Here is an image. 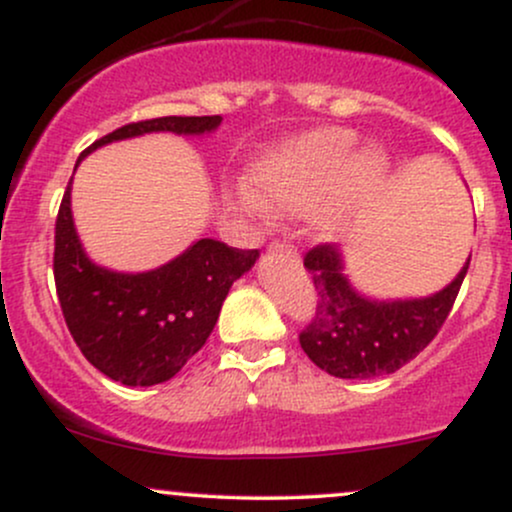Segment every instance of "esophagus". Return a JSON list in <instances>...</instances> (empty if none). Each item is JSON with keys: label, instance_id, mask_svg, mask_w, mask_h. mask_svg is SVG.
Listing matches in <instances>:
<instances>
[{"label": "esophagus", "instance_id": "1", "mask_svg": "<svg viewBox=\"0 0 512 512\" xmlns=\"http://www.w3.org/2000/svg\"><path fill=\"white\" fill-rule=\"evenodd\" d=\"M269 252H272V255H286V257H296V252L291 250V245H286V243H279V240H276V243L269 245Z\"/></svg>", "mask_w": 512, "mask_h": 512}]
</instances>
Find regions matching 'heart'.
Masks as SVG:
<instances>
[{"label":"heart","instance_id":"obj_1","mask_svg":"<svg viewBox=\"0 0 512 512\" xmlns=\"http://www.w3.org/2000/svg\"><path fill=\"white\" fill-rule=\"evenodd\" d=\"M356 142V134L342 127L284 139L250 166L252 197L274 214L308 211V236L315 243H339L356 231L392 173L383 146L356 149Z\"/></svg>","mask_w":512,"mask_h":512}]
</instances>
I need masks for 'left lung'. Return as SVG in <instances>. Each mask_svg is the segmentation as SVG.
Instances as JSON below:
<instances>
[{
    "mask_svg": "<svg viewBox=\"0 0 512 512\" xmlns=\"http://www.w3.org/2000/svg\"><path fill=\"white\" fill-rule=\"evenodd\" d=\"M305 269L320 301L315 320L301 332L303 351L334 378L368 380L395 373L436 337L460 291L469 257L443 289L411 298H375L358 291L339 245L310 250Z\"/></svg>",
    "mask_w": 512,
    "mask_h": 512,
    "instance_id": "obj_1",
    "label": "left lung"
}]
</instances>
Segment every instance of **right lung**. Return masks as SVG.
I'll return each instance as SVG.
<instances>
[{
    "label": "right lung",
    "instance_id": "obj_1",
    "mask_svg": "<svg viewBox=\"0 0 512 512\" xmlns=\"http://www.w3.org/2000/svg\"><path fill=\"white\" fill-rule=\"evenodd\" d=\"M223 117H156L132 122L98 139L101 146L144 134L207 137ZM72 180L55 226V284L76 346L103 375L127 387L166 383L202 349L219 320L233 281L260 260L257 250H236L199 238L178 257L146 272H117L93 262L74 226Z\"/></svg>",
    "mask_w": 512,
    "mask_h": 512
}]
</instances>
